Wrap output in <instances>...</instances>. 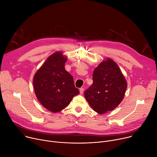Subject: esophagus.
Returning a JSON list of instances; mask_svg holds the SVG:
<instances>
[{
	"instance_id": "esophagus-1",
	"label": "esophagus",
	"mask_w": 157,
	"mask_h": 157,
	"mask_svg": "<svg viewBox=\"0 0 157 157\" xmlns=\"http://www.w3.org/2000/svg\"><path fill=\"white\" fill-rule=\"evenodd\" d=\"M83 92H84V88H80V89H79V93H80V94H82L83 93Z\"/></svg>"
}]
</instances>
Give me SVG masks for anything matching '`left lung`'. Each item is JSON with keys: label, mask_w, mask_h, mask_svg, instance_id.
<instances>
[{"label": "left lung", "mask_w": 157, "mask_h": 157, "mask_svg": "<svg viewBox=\"0 0 157 157\" xmlns=\"http://www.w3.org/2000/svg\"><path fill=\"white\" fill-rule=\"evenodd\" d=\"M93 82L84 91V97L91 108L104 114L116 108L122 101L127 82L119 66L111 58H106L94 70Z\"/></svg>", "instance_id": "1"}]
</instances>
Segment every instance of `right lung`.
<instances>
[{"label":"right lung","instance_id":"add662e5","mask_svg":"<svg viewBox=\"0 0 157 157\" xmlns=\"http://www.w3.org/2000/svg\"><path fill=\"white\" fill-rule=\"evenodd\" d=\"M67 58L61 51L49 56L33 78L35 94L48 110L58 113L66 108L75 96L79 94L73 77L64 68Z\"/></svg>","mask_w":157,"mask_h":157}]
</instances>
